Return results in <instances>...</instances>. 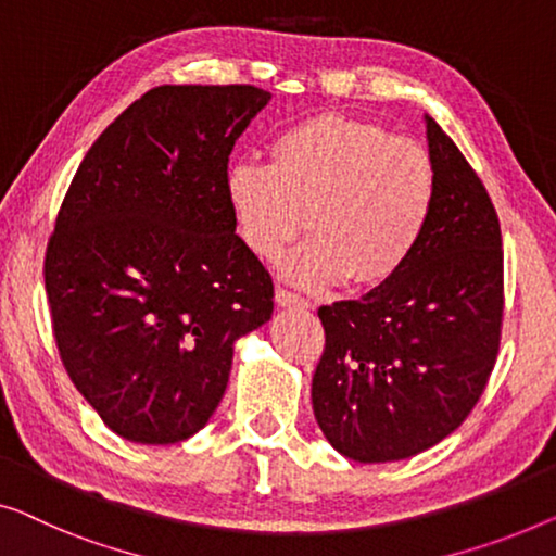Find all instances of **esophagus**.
Instances as JSON below:
<instances>
[{
	"label": "esophagus",
	"mask_w": 556,
	"mask_h": 556,
	"mask_svg": "<svg viewBox=\"0 0 556 556\" xmlns=\"http://www.w3.org/2000/svg\"><path fill=\"white\" fill-rule=\"evenodd\" d=\"M277 304L279 306H287V309H309V300H304V296L294 294V292H287V289H277Z\"/></svg>",
	"instance_id": "1"
}]
</instances>
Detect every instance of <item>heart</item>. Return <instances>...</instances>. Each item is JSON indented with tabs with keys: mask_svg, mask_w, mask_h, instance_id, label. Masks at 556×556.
<instances>
[{
	"mask_svg": "<svg viewBox=\"0 0 556 556\" xmlns=\"http://www.w3.org/2000/svg\"><path fill=\"white\" fill-rule=\"evenodd\" d=\"M225 194L237 235L264 260L300 235L309 214L314 237L281 262L287 279L377 287L425 239L437 169L425 147L375 122L317 114L271 139V164L231 162Z\"/></svg>",
	"mask_w": 556,
	"mask_h": 556,
	"instance_id": "1",
	"label": "heart"
}]
</instances>
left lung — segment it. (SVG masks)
<instances>
[{"label":"left lung","mask_w":556,"mask_h":556,"mask_svg":"<svg viewBox=\"0 0 556 556\" xmlns=\"http://www.w3.org/2000/svg\"><path fill=\"white\" fill-rule=\"evenodd\" d=\"M437 169L427 235L396 275L319 306L325 354L312 409L354 462H400L450 437L482 396L500 350L502 231L482 179L425 114Z\"/></svg>","instance_id":"left-lung-1"}]
</instances>
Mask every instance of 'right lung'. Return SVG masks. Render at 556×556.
<instances>
[{
    "label": "right lung",
    "mask_w": 556,
    "mask_h": 556,
    "mask_svg": "<svg viewBox=\"0 0 556 556\" xmlns=\"http://www.w3.org/2000/svg\"><path fill=\"white\" fill-rule=\"evenodd\" d=\"M271 94L164 85L89 147L45 260L66 375L114 434L177 444L219 407L275 287L237 235L229 154Z\"/></svg>",
    "instance_id": "add662e5"
}]
</instances>
